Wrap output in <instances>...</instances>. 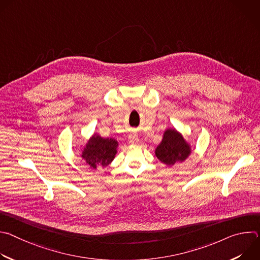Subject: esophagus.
Listing matches in <instances>:
<instances>
[{"instance_id":"34e87169","label":"esophagus","mask_w":260,"mask_h":260,"mask_svg":"<svg viewBox=\"0 0 260 260\" xmlns=\"http://www.w3.org/2000/svg\"><path fill=\"white\" fill-rule=\"evenodd\" d=\"M128 142H129V144H132V145L138 144V142H139L138 136H137L136 134H131L129 137H128Z\"/></svg>"}]
</instances>
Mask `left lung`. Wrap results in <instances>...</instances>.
<instances>
[{"mask_svg":"<svg viewBox=\"0 0 260 260\" xmlns=\"http://www.w3.org/2000/svg\"><path fill=\"white\" fill-rule=\"evenodd\" d=\"M189 153V145L175 129H167L165 132L164 139L155 150L157 158L168 166H173L177 161L185 160Z\"/></svg>","mask_w":260,"mask_h":260,"instance_id":"obj_1","label":"left lung"}]
</instances>
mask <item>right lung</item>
Listing matches in <instances>:
<instances>
[{"label":"right lung","mask_w":260,"mask_h":260,"mask_svg":"<svg viewBox=\"0 0 260 260\" xmlns=\"http://www.w3.org/2000/svg\"><path fill=\"white\" fill-rule=\"evenodd\" d=\"M118 143L114 139H103L93 136L82 151V157L91 168L106 167L113 160L117 152Z\"/></svg>","instance_id":"add662e5"}]
</instances>
